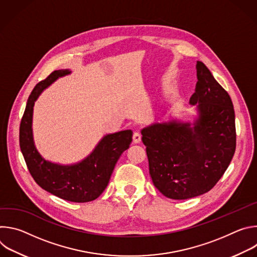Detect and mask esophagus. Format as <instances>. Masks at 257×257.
Here are the masks:
<instances>
[{"label": "esophagus", "instance_id": "34e87169", "mask_svg": "<svg viewBox=\"0 0 257 257\" xmlns=\"http://www.w3.org/2000/svg\"><path fill=\"white\" fill-rule=\"evenodd\" d=\"M141 141V134L139 132H135L133 134V142L134 143H139Z\"/></svg>", "mask_w": 257, "mask_h": 257}]
</instances>
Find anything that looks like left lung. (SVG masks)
I'll return each mask as SVG.
<instances>
[{
  "label": "left lung",
  "instance_id": "obj_1",
  "mask_svg": "<svg viewBox=\"0 0 257 257\" xmlns=\"http://www.w3.org/2000/svg\"><path fill=\"white\" fill-rule=\"evenodd\" d=\"M196 76L189 100L196 107L193 122L172 118L141 130L154 185L176 200L209 191L228 169L236 149L235 112L229 93L200 61Z\"/></svg>",
  "mask_w": 257,
  "mask_h": 257
}]
</instances>
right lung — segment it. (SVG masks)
Here are the masks:
<instances>
[{
  "instance_id": "right-lung-1",
  "label": "right lung",
  "mask_w": 257,
  "mask_h": 257,
  "mask_svg": "<svg viewBox=\"0 0 257 257\" xmlns=\"http://www.w3.org/2000/svg\"><path fill=\"white\" fill-rule=\"evenodd\" d=\"M69 74V69L54 71L33 88L20 123V150L29 173L43 189L68 201L88 202L96 199L106 188L119 158L129 149L133 132L123 130L104 135L85 159L75 164L62 165L43 158L33 139L34 102L57 79Z\"/></svg>"
}]
</instances>
